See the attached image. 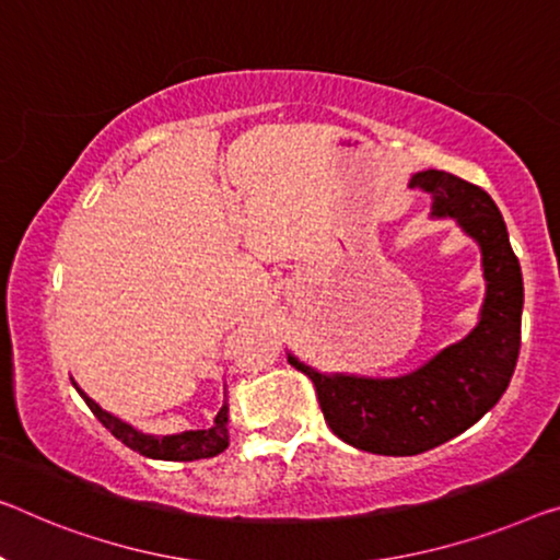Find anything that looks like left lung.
Returning a JSON list of instances; mask_svg holds the SVG:
<instances>
[{"label":"left lung","instance_id":"1","mask_svg":"<svg viewBox=\"0 0 560 560\" xmlns=\"http://www.w3.org/2000/svg\"><path fill=\"white\" fill-rule=\"evenodd\" d=\"M410 187L430 195V218H453L478 245L486 298L476 328L398 377L320 373L288 352L315 383L332 433L375 455L425 453L478 423L509 388L521 350L523 275L498 205L443 170L416 172Z\"/></svg>","mask_w":560,"mask_h":560}]
</instances>
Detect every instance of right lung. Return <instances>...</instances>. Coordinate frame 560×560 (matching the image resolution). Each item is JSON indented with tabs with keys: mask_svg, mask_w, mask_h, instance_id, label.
I'll use <instances>...</instances> for the list:
<instances>
[{
	"mask_svg": "<svg viewBox=\"0 0 560 560\" xmlns=\"http://www.w3.org/2000/svg\"><path fill=\"white\" fill-rule=\"evenodd\" d=\"M72 385L77 393L82 395L84 402H88L90 410L97 416V420L105 425L117 441H122L127 448L137 451L140 455H148L154 460H200V458H212V455L222 453L230 445V406L228 398L222 402L218 416H214V423L208 430H185V433L175 435H150L137 430L135 425L125 423L122 418L112 416L105 408L100 406L97 400H92L88 393H84L77 381L72 377Z\"/></svg>",
	"mask_w": 560,
	"mask_h": 560,
	"instance_id": "1",
	"label": "right lung"
}]
</instances>
